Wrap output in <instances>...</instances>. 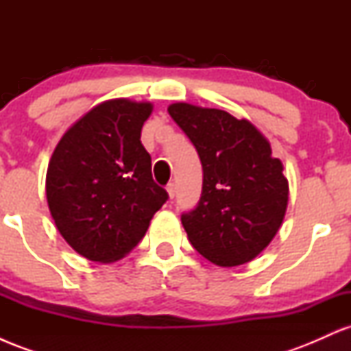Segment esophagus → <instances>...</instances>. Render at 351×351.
Segmentation results:
<instances>
[{
  "mask_svg": "<svg viewBox=\"0 0 351 351\" xmlns=\"http://www.w3.org/2000/svg\"><path fill=\"white\" fill-rule=\"evenodd\" d=\"M167 191H168V196H170V199H173L175 198V195H176V186H175V183H170L167 186Z\"/></svg>",
  "mask_w": 351,
  "mask_h": 351,
  "instance_id": "obj_1",
  "label": "esophagus"
}]
</instances>
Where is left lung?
Instances as JSON below:
<instances>
[{
  "mask_svg": "<svg viewBox=\"0 0 351 351\" xmlns=\"http://www.w3.org/2000/svg\"><path fill=\"white\" fill-rule=\"evenodd\" d=\"M168 114L203 165L198 206L181 216L189 243L221 267L249 263L271 244L287 211L284 165L247 119L186 102L171 104Z\"/></svg>",
  "mask_w": 351,
  "mask_h": 351,
  "instance_id": "8db88e82",
  "label": "left lung"
}]
</instances>
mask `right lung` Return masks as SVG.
I'll return each mask as SVG.
<instances>
[{
    "mask_svg": "<svg viewBox=\"0 0 351 351\" xmlns=\"http://www.w3.org/2000/svg\"><path fill=\"white\" fill-rule=\"evenodd\" d=\"M153 104L110 99L92 107L56 145L46 196L60 236L95 263H115L147 232L168 199L140 142Z\"/></svg>",
    "mask_w": 351,
    "mask_h": 351,
    "instance_id": "add662e5",
    "label": "right lung"
}]
</instances>
